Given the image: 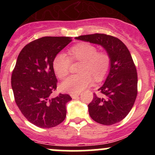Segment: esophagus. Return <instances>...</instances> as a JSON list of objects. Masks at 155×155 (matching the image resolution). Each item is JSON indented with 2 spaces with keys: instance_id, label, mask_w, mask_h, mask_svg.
<instances>
[{
  "instance_id": "esophagus-1",
  "label": "esophagus",
  "mask_w": 155,
  "mask_h": 155,
  "mask_svg": "<svg viewBox=\"0 0 155 155\" xmlns=\"http://www.w3.org/2000/svg\"><path fill=\"white\" fill-rule=\"evenodd\" d=\"M79 94H80V93H77V94H70V96H71V97L73 98V99H76V98L78 96H79Z\"/></svg>"
}]
</instances>
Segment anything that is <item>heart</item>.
<instances>
[{
    "label": "heart",
    "mask_w": 155,
    "mask_h": 155,
    "mask_svg": "<svg viewBox=\"0 0 155 155\" xmlns=\"http://www.w3.org/2000/svg\"><path fill=\"white\" fill-rule=\"evenodd\" d=\"M70 58L73 61L81 62L79 67L80 73L70 76L62 83L63 90L75 94L90 86L93 78L101 81L107 76L111 67V57L104 50L97 51L94 45L79 43L68 50ZM52 67L57 76L64 79L70 73V60L64 54L59 53L53 59Z\"/></svg>",
    "instance_id": "b5f03b06"
}]
</instances>
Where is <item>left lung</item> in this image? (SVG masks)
<instances>
[{
	"label": "left lung",
	"instance_id": "left-lung-1",
	"mask_svg": "<svg viewBox=\"0 0 155 155\" xmlns=\"http://www.w3.org/2000/svg\"><path fill=\"white\" fill-rule=\"evenodd\" d=\"M103 46L111 57V67L105 83L94 93L88 104L91 118L99 124H116L128 115L137 98V72L129 50L117 37L94 34L76 37Z\"/></svg>",
	"mask_w": 155,
	"mask_h": 155
}]
</instances>
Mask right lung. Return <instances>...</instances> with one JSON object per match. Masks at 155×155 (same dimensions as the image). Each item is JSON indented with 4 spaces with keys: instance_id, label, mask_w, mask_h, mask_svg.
<instances>
[{
    "instance_id": "right-lung-1",
    "label": "right lung",
    "mask_w": 155,
    "mask_h": 155,
    "mask_svg": "<svg viewBox=\"0 0 155 155\" xmlns=\"http://www.w3.org/2000/svg\"><path fill=\"white\" fill-rule=\"evenodd\" d=\"M72 41L68 37H43L26 45L20 51L12 73L11 85L17 107L38 127L51 128L66 118L69 94L55 97L58 80L52 67L56 54Z\"/></svg>"
}]
</instances>
